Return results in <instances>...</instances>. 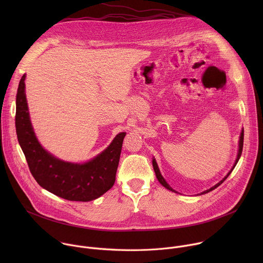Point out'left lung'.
Returning <instances> with one entry per match:
<instances>
[{
    "mask_svg": "<svg viewBox=\"0 0 263 263\" xmlns=\"http://www.w3.org/2000/svg\"><path fill=\"white\" fill-rule=\"evenodd\" d=\"M242 146H243V129H242V131H241V133H240V137H239V144H238V154H237V158H236V160H235V162H234V165H233V167L231 168V171L227 174V176L224 177L222 180H220L217 184H215L214 186H212L211 189H209V190H207V191H205V192H203V193H201V195H204V194H207V193H209V192H211V191H213V190H215L216 187H218L224 180H226L227 178H228V176L231 174V172L234 170V167H235V165L237 164V162H238V160H239V158H240V156H241V152H242ZM153 167H154V171H155V174H156V177H157V179H158V181L160 182V184L161 185H163L166 190H168V191H171V192H175L172 187L167 184V182L164 180V178L162 177V175H161V173H160V171H159V167H158V165H157V162H156V160L155 159H153ZM176 193V192H175Z\"/></svg>",
    "mask_w": 263,
    "mask_h": 263,
    "instance_id": "left-lung-1",
    "label": "left lung"
}]
</instances>
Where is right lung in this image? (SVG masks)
I'll use <instances>...</instances> for the list:
<instances>
[{"mask_svg": "<svg viewBox=\"0 0 263 263\" xmlns=\"http://www.w3.org/2000/svg\"><path fill=\"white\" fill-rule=\"evenodd\" d=\"M26 74L16 93L15 128L30 172L43 189L68 201L88 202L108 192L116 181L125 132L119 133L107 148L85 163L60 160L41 145L33 131L25 93Z\"/></svg>", "mask_w": 263, "mask_h": 263, "instance_id": "add662e5", "label": "right lung"}]
</instances>
